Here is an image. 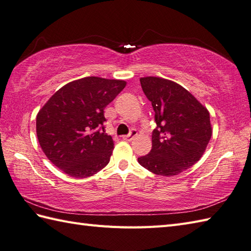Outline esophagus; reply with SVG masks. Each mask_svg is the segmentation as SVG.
Instances as JSON below:
<instances>
[{
    "label": "esophagus",
    "mask_w": 251,
    "mask_h": 251,
    "mask_svg": "<svg viewBox=\"0 0 251 251\" xmlns=\"http://www.w3.org/2000/svg\"><path fill=\"white\" fill-rule=\"evenodd\" d=\"M137 135H138L137 130L132 129V130L130 131V134H129V135H127V136H123V137H122V139H123V140H125V141H131L132 139H134L135 137H137Z\"/></svg>",
    "instance_id": "esophagus-1"
}]
</instances>
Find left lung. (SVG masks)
I'll return each mask as SVG.
<instances>
[{
  "instance_id": "obj_1",
  "label": "left lung",
  "mask_w": 251,
  "mask_h": 251,
  "mask_svg": "<svg viewBox=\"0 0 251 251\" xmlns=\"http://www.w3.org/2000/svg\"><path fill=\"white\" fill-rule=\"evenodd\" d=\"M157 127L152 150L138 162L149 172L173 177L197 163L212 135L209 111L178 83L158 76L140 77Z\"/></svg>"
}]
</instances>
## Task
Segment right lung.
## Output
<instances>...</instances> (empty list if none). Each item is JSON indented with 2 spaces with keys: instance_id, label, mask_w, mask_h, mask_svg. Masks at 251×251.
<instances>
[{
  "instance_id": "right-lung-1",
  "label": "right lung",
  "mask_w": 251,
  "mask_h": 251,
  "mask_svg": "<svg viewBox=\"0 0 251 251\" xmlns=\"http://www.w3.org/2000/svg\"><path fill=\"white\" fill-rule=\"evenodd\" d=\"M124 79L87 76L66 84L36 115V136L46 157L74 178L104 168L114 149L105 134L104 108L126 86Z\"/></svg>"
}]
</instances>
